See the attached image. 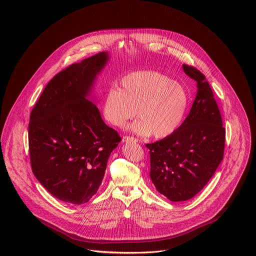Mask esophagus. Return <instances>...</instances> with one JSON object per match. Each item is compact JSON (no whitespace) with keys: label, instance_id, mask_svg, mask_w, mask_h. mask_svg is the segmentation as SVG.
Returning <instances> with one entry per match:
<instances>
[{"label":"esophagus","instance_id":"1","mask_svg":"<svg viewBox=\"0 0 256 256\" xmlns=\"http://www.w3.org/2000/svg\"><path fill=\"white\" fill-rule=\"evenodd\" d=\"M122 142H138V140L134 136H122Z\"/></svg>","mask_w":256,"mask_h":256}]
</instances>
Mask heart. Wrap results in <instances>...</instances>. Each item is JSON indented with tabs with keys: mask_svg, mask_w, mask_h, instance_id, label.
<instances>
[{
	"mask_svg": "<svg viewBox=\"0 0 256 256\" xmlns=\"http://www.w3.org/2000/svg\"><path fill=\"white\" fill-rule=\"evenodd\" d=\"M122 88L112 87L103 101L104 118L124 126L136 116L130 130L140 136L167 138L184 124L190 104L184 86L155 70L134 72L124 76Z\"/></svg>",
	"mask_w": 256,
	"mask_h": 256,
	"instance_id": "heart-1",
	"label": "heart"
}]
</instances>
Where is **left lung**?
Listing matches in <instances>:
<instances>
[{
	"instance_id": "obj_1",
	"label": "left lung",
	"mask_w": 256,
	"mask_h": 256,
	"mask_svg": "<svg viewBox=\"0 0 256 256\" xmlns=\"http://www.w3.org/2000/svg\"><path fill=\"white\" fill-rule=\"evenodd\" d=\"M182 68L198 87L190 114L176 132L146 144L150 150L151 180L171 202L198 194L220 165L225 149L226 130L210 84L196 68Z\"/></svg>"
}]
</instances>
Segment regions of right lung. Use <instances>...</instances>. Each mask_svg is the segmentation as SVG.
Returning <instances> with one entry per match:
<instances>
[{
	"mask_svg": "<svg viewBox=\"0 0 256 256\" xmlns=\"http://www.w3.org/2000/svg\"><path fill=\"white\" fill-rule=\"evenodd\" d=\"M109 60L102 52L72 64L46 85L28 126L32 172L62 202L82 204L98 190L109 156L122 140L89 99Z\"/></svg>",
	"mask_w": 256,
	"mask_h": 256,
	"instance_id": "obj_1",
	"label": "right lung"
}]
</instances>
